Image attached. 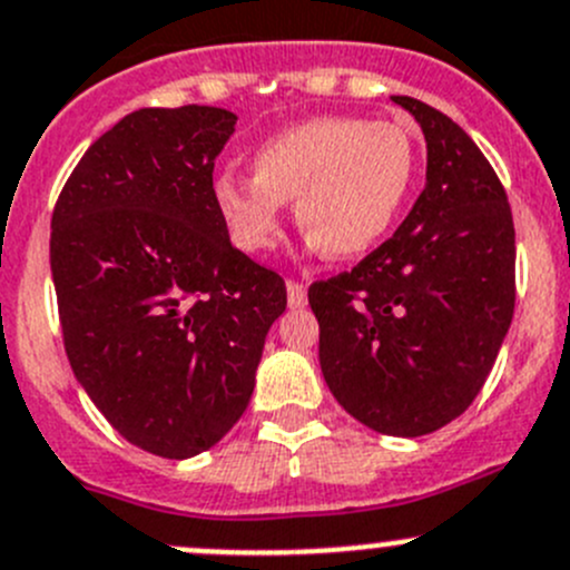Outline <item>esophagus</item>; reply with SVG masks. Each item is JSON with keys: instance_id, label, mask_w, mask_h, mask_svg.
Instances as JSON below:
<instances>
[{"instance_id": "esophagus-1", "label": "esophagus", "mask_w": 570, "mask_h": 570, "mask_svg": "<svg viewBox=\"0 0 570 570\" xmlns=\"http://www.w3.org/2000/svg\"><path fill=\"white\" fill-rule=\"evenodd\" d=\"M285 287H287V304H291V307H304V304H307V291H304L302 283L287 279Z\"/></svg>"}]
</instances>
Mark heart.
Segmentation results:
<instances>
[{
    "label": "heart",
    "mask_w": 570,
    "mask_h": 570,
    "mask_svg": "<svg viewBox=\"0 0 570 570\" xmlns=\"http://www.w3.org/2000/svg\"><path fill=\"white\" fill-rule=\"evenodd\" d=\"M415 177V146L391 121L321 116L263 140L252 177L224 171L213 196L238 249L261 255L283 235L285 202L313 249L360 257L393 229Z\"/></svg>",
    "instance_id": "obj_1"
}]
</instances>
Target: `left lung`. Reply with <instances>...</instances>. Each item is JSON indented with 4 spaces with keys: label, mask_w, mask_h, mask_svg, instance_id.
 I'll use <instances>...</instances> for the list:
<instances>
[{
    "label": "left lung",
    "mask_w": 570,
    "mask_h": 570,
    "mask_svg": "<svg viewBox=\"0 0 570 570\" xmlns=\"http://www.w3.org/2000/svg\"><path fill=\"white\" fill-rule=\"evenodd\" d=\"M426 138V188L352 272L313 283L332 396L382 435L419 438L482 391L515 309V227L504 185L460 124L393 96Z\"/></svg>",
    "instance_id": "obj_1"
}]
</instances>
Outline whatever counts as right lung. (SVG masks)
<instances>
[{
	"instance_id": "obj_1",
	"label": "right lung",
	"mask_w": 570,
	"mask_h": 570,
	"mask_svg": "<svg viewBox=\"0 0 570 570\" xmlns=\"http://www.w3.org/2000/svg\"><path fill=\"white\" fill-rule=\"evenodd\" d=\"M238 116L140 107L82 155L52 213L77 382L132 446L185 460L244 415L285 279L229 244L213 166Z\"/></svg>"
}]
</instances>
